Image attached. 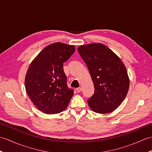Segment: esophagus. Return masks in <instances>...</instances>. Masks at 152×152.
I'll return each mask as SVG.
<instances>
[{
    "mask_svg": "<svg viewBox=\"0 0 152 152\" xmlns=\"http://www.w3.org/2000/svg\"><path fill=\"white\" fill-rule=\"evenodd\" d=\"M76 91L78 92V93H80V91H82V88H76Z\"/></svg>",
    "mask_w": 152,
    "mask_h": 152,
    "instance_id": "esophagus-1",
    "label": "esophagus"
}]
</instances>
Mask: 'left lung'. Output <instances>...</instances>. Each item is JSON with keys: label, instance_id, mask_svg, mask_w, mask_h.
<instances>
[{"label": "left lung", "instance_id": "left-lung-1", "mask_svg": "<svg viewBox=\"0 0 152 152\" xmlns=\"http://www.w3.org/2000/svg\"><path fill=\"white\" fill-rule=\"evenodd\" d=\"M78 51L94 84V94L88 101L90 108L99 114L113 112L121 104L129 88V78L124 64L101 43L80 46Z\"/></svg>", "mask_w": 152, "mask_h": 152}]
</instances>
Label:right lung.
Wrapping results in <instances>:
<instances>
[{
	"mask_svg": "<svg viewBox=\"0 0 152 152\" xmlns=\"http://www.w3.org/2000/svg\"><path fill=\"white\" fill-rule=\"evenodd\" d=\"M74 51L72 45L51 44L30 64L25 76V89L34 105L45 114L63 112L72 97L74 90L67 86L63 63Z\"/></svg>",
	"mask_w": 152,
	"mask_h": 152,
	"instance_id": "obj_1",
	"label": "right lung"
}]
</instances>
